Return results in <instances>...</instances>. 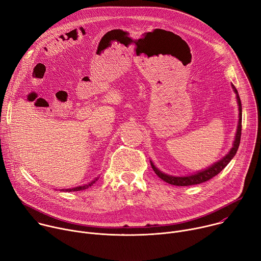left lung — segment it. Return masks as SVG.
I'll use <instances>...</instances> for the list:
<instances>
[{"label":"left lung","instance_id":"left-lung-1","mask_svg":"<svg viewBox=\"0 0 261 261\" xmlns=\"http://www.w3.org/2000/svg\"><path fill=\"white\" fill-rule=\"evenodd\" d=\"M232 89L237 95V99H238V104H239V124H238V129H237V134H236V138L233 141V145L231 147V150L229 151V153L224 157L222 158L221 160H219L218 162H216L215 164H213L212 166L207 167L204 170L198 171L194 174L191 175H187V176H172V175H168L166 173H163L162 171H160L152 161L151 165L153 170L155 171V173L164 181L173 185V186H191V185H197V184H201L204 182L208 179H211L212 177H214L215 175H217L220 171H222L223 169L225 168V166L231 161V159L236 156L238 148L240 146V141H241V134H242V103H241V99L238 93V90L236 89V87L232 85Z\"/></svg>","mask_w":261,"mask_h":261}]
</instances>
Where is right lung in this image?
<instances>
[{
	"label": "right lung",
	"mask_w": 261,
	"mask_h": 261,
	"mask_svg": "<svg viewBox=\"0 0 261 261\" xmlns=\"http://www.w3.org/2000/svg\"><path fill=\"white\" fill-rule=\"evenodd\" d=\"M99 177H96L94 180H92L91 182H89V184H87V185H84V186H79V187H75V188H71V189H62L61 191H67V192H71V191H81V190H86V189H88L89 187H91V186L93 185V184H95L96 182V180L98 179Z\"/></svg>",
	"instance_id": "right-lung-1"
}]
</instances>
